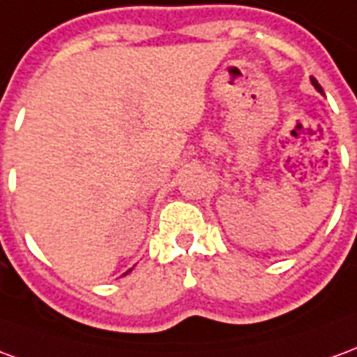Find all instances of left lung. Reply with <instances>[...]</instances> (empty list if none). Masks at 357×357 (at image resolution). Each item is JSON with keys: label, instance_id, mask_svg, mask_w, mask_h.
Wrapping results in <instances>:
<instances>
[{"label": "left lung", "instance_id": "1", "mask_svg": "<svg viewBox=\"0 0 357 357\" xmlns=\"http://www.w3.org/2000/svg\"><path fill=\"white\" fill-rule=\"evenodd\" d=\"M312 82H313V86H315V88H317V90H319V92H323V90H321V86L317 84V80H315V78H312Z\"/></svg>", "mask_w": 357, "mask_h": 357}]
</instances>
